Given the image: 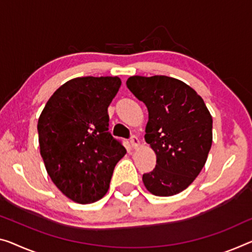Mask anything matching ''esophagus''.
<instances>
[{
	"label": "esophagus",
	"mask_w": 252,
	"mask_h": 252,
	"mask_svg": "<svg viewBox=\"0 0 252 252\" xmlns=\"http://www.w3.org/2000/svg\"><path fill=\"white\" fill-rule=\"evenodd\" d=\"M129 141H130L131 148H134V149L138 148V145H139V141H138V137L136 136V135H131Z\"/></svg>",
	"instance_id": "obj_1"
}]
</instances>
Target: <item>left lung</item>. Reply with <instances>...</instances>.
<instances>
[{
  "label": "left lung",
  "mask_w": 252,
  "mask_h": 252,
  "mask_svg": "<svg viewBox=\"0 0 252 252\" xmlns=\"http://www.w3.org/2000/svg\"><path fill=\"white\" fill-rule=\"evenodd\" d=\"M126 86L149 111L145 141L157 154L143 175L156 196H172L190 185L206 163L213 119L202 96L183 81L165 75L130 76Z\"/></svg>",
  "instance_id": "left-lung-1"
}]
</instances>
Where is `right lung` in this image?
<instances>
[{
    "mask_svg": "<svg viewBox=\"0 0 252 252\" xmlns=\"http://www.w3.org/2000/svg\"><path fill=\"white\" fill-rule=\"evenodd\" d=\"M117 76L72 79L54 92L38 119L40 154L50 179L69 199L90 204L109 188L126 154L109 129L108 107L121 88Z\"/></svg>",
    "mask_w": 252,
    "mask_h": 252,
    "instance_id": "obj_1",
    "label": "right lung"
}]
</instances>
